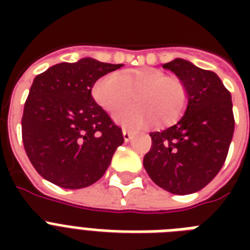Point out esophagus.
Returning a JSON list of instances; mask_svg holds the SVG:
<instances>
[{
    "instance_id": "esophagus-1",
    "label": "esophagus",
    "mask_w": 250,
    "mask_h": 250,
    "mask_svg": "<svg viewBox=\"0 0 250 250\" xmlns=\"http://www.w3.org/2000/svg\"><path fill=\"white\" fill-rule=\"evenodd\" d=\"M123 137H125V141H129L132 139V133L129 132L128 129H123Z\"/></svg>"
}]
</instances>
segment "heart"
<instances>
[{
  "label": "heart",
  "instance_id": "b5f03b06",
  "mask_svg": "<svg viewBox=\"0 0 250 250\" xmlns=\"http://www.w3.org/2000/svg\"><path fill=\"white\" fill-rule=\"evenodd\" d=\"M92 94L107 113L128 105L136 97L137 106L114 115L118 125L132 129L141 128L154 119L160 125L171 123L180 117L188 102V89L183 80L153 67L106 74L94 83Z\"/></svg>",
  "mask_w": 250,
  "mask_h": 250
}]
</instances>
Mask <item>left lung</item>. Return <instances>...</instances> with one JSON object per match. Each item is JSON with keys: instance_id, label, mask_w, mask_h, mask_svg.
<instances>
[{"instance_id": "8db88e82", "label": "left lung", "mask_w": 250, "mask_h": 250, "mask_svg": "<svg viewBox=\"0 0 250 250\" xmlns=\"http://www.w3.org/2000/svg\"><path fill=\"white\" fill-rule=\"evenodd\" d=\"M188 89L186 113L176 125L152 132L144 167L157 186L189 194L213 180L225 164L233 136L231 93L215 72L176 58L164 64Z\"/></svg>"}]
</instances>
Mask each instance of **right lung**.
<instances>
[{"label":"right lung","mask_w":250,"mask_h":250,"mask_svg":"<svg viewBox=\"0 0 250 250\" xmlns=\"http://www.w3.org/2000/svg\"><path fill=\"white\" fill-rule=\"evenodd\" d=\"M122 66L82 58L54 64L33 79L21 118V139L42 178L79 189L105 174L125 139L90 92L101 76Z\"/></svg>","instance_id":"obj_1"}]
</instances>
